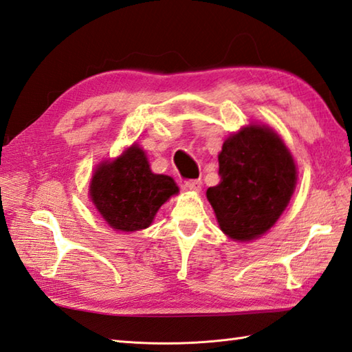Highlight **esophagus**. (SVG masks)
<instances>
[{
	"label": "esophagus",
	"instance_id": "1",
	"mask_svg": "<svg viewBox=\"0 0 352 352\" xmlns=\"http://www.w3.org/2000/svg\"><path fill=\"white\" fill-rule=\"evenodd\" d=\"M184 188L189 190H193V192H199L201 188H203V183H201L199 180H188V182H184Z\"/></svg>",
	"mask_w": 352,
	"mask_h": 352
}]
</instances>
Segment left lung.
Segmentation results:
<instances>
[{
    "instance_id": "obj_1",
    "label": "left lung",
    "mask_w": 352,
    "mask_h": 352,
    "mask_svg": "<svg viewBox=\"0 0 352 352\" xmlns=\"http://www.w3.org/2000/svg\"><path fill=\"white\" fill-rule=\"evenodd\" d=\"M218 160L221 182L207 189L208 203L230 239L254 241L278 221L294 195V157L272 129L251 124L226 139Z\"/></svg>"
}]
</instances>
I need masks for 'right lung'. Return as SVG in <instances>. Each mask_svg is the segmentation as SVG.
Instances as JSON below:
<instances>
[{
	"label": "right lung",
	"instance_id": "right-lung-1",
	"mask_svg": "<svg viewBox=\"0 0 352 352\" xmlns=\"http://www.w3.org/2000/svg\"><path fill=\"white\" fill-rule=\"evenodd\" d=\"M178 193L169 175L153 174L145 151L131 145L95 169L89 195L102 219L116 231H139L151 226L162 204Z\"/></svg>",
	"mask_w": 352,
	"mask_h": 352
}]
</instances>
